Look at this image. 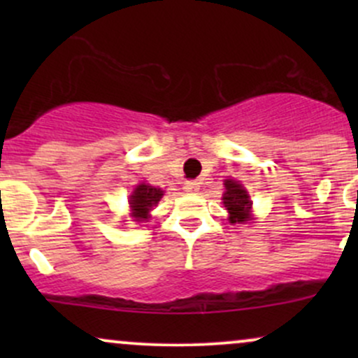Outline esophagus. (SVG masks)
<instances>
[{"mask_svg": "<svg viewBox=\"0 0 358 358\" xmlns=\"http://www.w3.org/2000/svg\"><path fill=\"white\" fill-rule=\"evenodd\" d=\"M183 190L188 192V193H193L199 190V183L193 182V180H187V182L183 183Z\"/></svg>", "mask_w": 358, "mask_h": 358, "instance_id": "obj_1", "label": "esophagus"}]
</instances>
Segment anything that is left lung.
I'll return each instance as SVG.
<instances>
[{
  "mask_svg": "<svg viewBox=\"0 0 358 358\" xmlns=\"http://www.w3.org/2000/svg\"><path fill=\"white\" fill-rule=\"evenodd\" d=\"M225 193L222 196L224 205L227 207L231 213V222H244L249 219L250 205L252 202L249 200L248 192L237 183L236 180H225Z\"/></svg>",
  "mask_w": 358,
  "mask_h": 358,
  "instance_id": "8db88e82",
  "label": "left lung"
}]
</instances>
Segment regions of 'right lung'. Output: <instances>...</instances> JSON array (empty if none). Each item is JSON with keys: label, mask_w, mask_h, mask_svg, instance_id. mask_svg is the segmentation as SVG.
<instances>
[{"label": "right lung", "mask_w": 358, "mask_h": 358, "mask_svg": "<svg viewBox=\"0 0 358 358\" xmlns=\"http://www.w3.org/2000/svg\"><path fill=\"white\" fill-rule=\"evenodd\" d=\"M162 195L163 190H159V188H155L146 183L138 185L136 190L133 192V195L129 199L131 210H133L136 220H146L150 208H153L159 202Z\"/></svg>", "instance_id": "right-lung-1"}]
</instances>
